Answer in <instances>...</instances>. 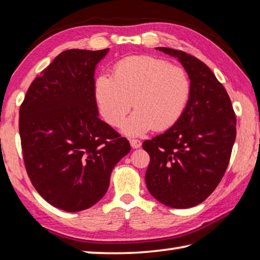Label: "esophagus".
Segmentation results:
<instances>
[{"mask_svg":"<svg viewBox=\"0 0 260 260\" xmlns=\"http://www.w3.org/2000/svg\"><path fill=\"white\" fill-rule=\"evenodd\" d=\"M131 143V146L133 148H140L142 146V143L139 140H129Z\"/></svg>","mask_w":260,"mask_h":260,"instance_id":"34e87169","label":"esophagus"}]
</instances>
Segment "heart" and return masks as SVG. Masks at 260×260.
<instances>
[{
	"instance_id": "heart-1",
	"label": "heart",
	"mask_w": 260,
	"mask_h": 260,
	"mask_svg": "<svg viewBox=\"0 0 260 260\" xmlns=\"http://www.w3.org/2000/svg\"><path fill=\"white\" fill-rule=\"evenodd\" d=\"M93 88L99 110L112 126L121 123L133 101L136 109L120 129L141 136L176 123L189 102L191 82L184 69L163 59L134 56L115 64L114 77L98 76Z\"/></svg>"
}]
</instances>
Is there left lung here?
I'll return each mask as SVG.
<instances>
[{"mask_svg":"<svg viewBox=\"0 0 260 260\" xmlns=\"http://www.w3.org/2000/svg\"><path fill=\"white\" fill-rule=\"evenodd\" d=\"M156 50L178 59L191 92L176 123L143 143L151 157L145 182L158 202L186 209L203 202L221 181L236 140V115L224 87L207 64L183 51Z\"/></svg>","mask_w":260,"mask_h":260,"instance_id":"left-lung-1","label":"left lung"}]
</instances>
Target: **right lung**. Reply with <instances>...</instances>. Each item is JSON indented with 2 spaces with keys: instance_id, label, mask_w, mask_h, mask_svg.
<instances>
[{
  "instance_id": "right-lung-1",
  "label": "right lung",
  "mask_w": 260,
  "mask_h": 260,
  "mask_svg": "<svg viewBox=\"0 0 260 260\" xmlns=\"http://www.w3.org/2000/svg\"><path fill=\"white\" fill-rule=\"evenodd\" d=\"M109 49H71L32 81L20 107L26 172L47 202L68 212L96 204L129 142L98 117L95 71Z\"/></svg>"
}]
</instances>
